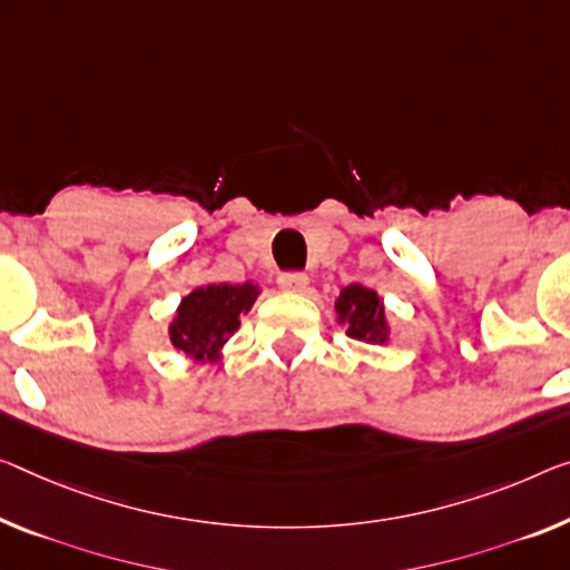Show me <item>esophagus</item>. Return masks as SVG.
<instances>
[{"label":"esophagus","mask_w":570,"mask_h":570,"mask_svg":"<svg viewBox=\"0 0 570 570\" xmlns=\"http://www.w3.org/2000/svg\"><path fill=\"white\" fill-rule=\"evenodd\" d=\"M277 285L283 287L285 293H303L308 287V275L303 273H283L277 277Z\"/></svg>","instance_id":"34e87169"}]
</instances>
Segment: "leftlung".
<instances>
[{
	"label": "left lung",
	"instance_id": "left-lung-1",
	"mask_svg": "<svg viewBox=\"0 0 570 570\" xmlns=\"http://www.w3.org/2000/svg\"><path fill=\"white\" fill-rule=\"evenodd\" d=\"M338 323L346 326V336L366 344H387L390 323L384 315L382 297L364 285H348L336 297Z\"/></svg>",
	"mask_w": 570,
	"mask_h": 570
}]
</instances>
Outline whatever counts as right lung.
<instances>
[{"mask_svg":"<svg viewBox=\"0 0 570 570\" xmlns=\"http://www.w3.org/2000/svg\"><path fill=\"white\" fill-rule=\"evenodd\" d=\"M259 295L255 283L204 285L186 295L170 323V344L194 362H214Z\"/></svg>","mask_w":570,"mask_h":570,"instance_id":"right-lung-1","label":"right lung"}]
</instances>
